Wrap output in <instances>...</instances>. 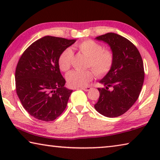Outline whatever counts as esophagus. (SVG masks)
<instances>
[{
	"mask_svg": "<svg viewBox=\"0 0 160 160\" xmlns=\"http://www.w3.org/2000/svg\"><path fill=\"white\" fill-rule=\"evenodd\" d=\"M80 89H82L84 91H90L92 88L90 87H82V88H80Z\"/></svg>",
	"mask_w": 160,
	"mask_h": 160,
	"instance_id": "esophagus-1",
	"label": "esophagus"
}]
</instances>
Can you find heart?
<instances>
[{"label": "heart", "mask_w": 160, "mask_h": 160, "mask_svg": "<svg viewBox=\"0 0 160 160\" xmlns=\"http://www.w3.org/2000/svg\"><path fill=\"white\" fill-rule=\"evenodd\" d=\"M75 48L79 52L88 57L87 68H92L97 76L103 77L109 72L114 62V55L109 49H104L103 46L92 39H86L78 42ZM73 52L70 48H66L61 53L58 59V67L61 71L66 72L71 68ZM94 77L92 70L85 71L72 70L67 75L68 85L72 88L87 85Z\"/></svg>", "instance_id": "1"}]
</instances>
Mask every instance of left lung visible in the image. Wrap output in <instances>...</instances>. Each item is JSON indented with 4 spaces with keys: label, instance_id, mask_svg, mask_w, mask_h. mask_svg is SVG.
<instances>
[{
    "label": "left lung",
    "instance_id": "8db88e82",
    "mask_svg": "<svg viewBox=\"0 0 160 160\" xmlns=\"http://www.w3.org/2000/svg\"><path fill=\"white\" fill-rule=\"evenodd\" d=\"M96 39L110 46L114 62L109 73L100 80L105 88H98L100 94L94 108L107 117H117L126 113L140 95L145 78L142 59L136 47L121 35L110 32Z\"/></svg>",
    "mask_w": 160,
    "mask_h": 160
}]
</instances>
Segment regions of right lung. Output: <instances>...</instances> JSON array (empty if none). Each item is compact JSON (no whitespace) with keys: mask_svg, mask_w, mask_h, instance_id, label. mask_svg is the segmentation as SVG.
Segmentation results:
<instances>
[{"mask_svg":"<svg viewBox=\"0 0 160 160\" xmlns=\"http://www.w3.org/2000/svg\"><path fill=\"white\" fill-rule=\"evenodd\" d=\"M75 41L46 36L32 43L19 59L16 92L25 110L38 120H55L66 108L72 90L64 87L58 59Z\"/></svg>","mask_w":160,"mask_h":160,"instance_id":"1","label":"right lung"}]
</instances>
